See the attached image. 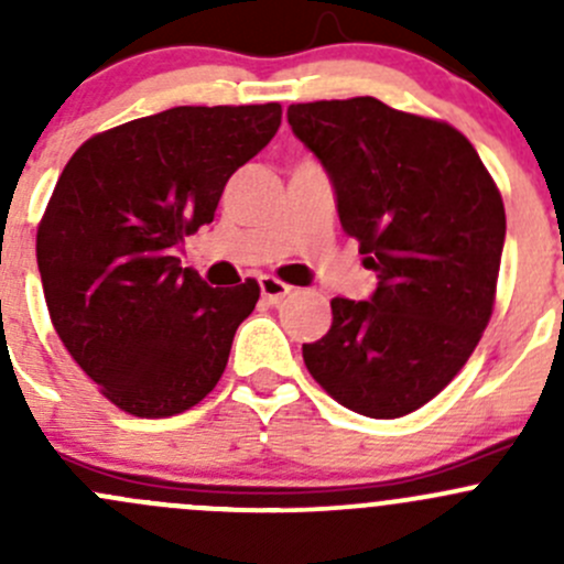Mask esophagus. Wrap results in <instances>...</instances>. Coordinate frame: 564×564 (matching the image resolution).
<instances>
[{
	"mask_svg": "<svg viewBox=\"0 0 564 564\" xmlns=\"http://www.w3.org/2000/svg\"><path fill=\"white\" fill-rule=\"evenodd\" d=\"M259 286H261V297H264L270 305L283 303V300L292 294V286H289V283L278 281V278H272V275H261Z\"/></svg>",
	"mask_w": 564,
	"mask_h": 564,
	"instance_id": "1",
	"label": "esophagus"
}]
</instances>
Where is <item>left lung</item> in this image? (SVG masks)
<instances>
[{"mask_svg":"<svg viewBox=\"0 0 564 564\" xmlns=\"http://www.w3.org/2000/svg\"><path fill=\"white\" fill-rule=\"evenodd\" d=\"M286 117L379 278L371 300L329 303L333 324L303 360L340 406L403 417L453 382L491 318L502 196L469 139L440 119L377 98L294 104Z\"/></svg>","mask_w":564,"mask_h":564,"instance_id":"left-lung-1","label":"left lung"}]
</instances>
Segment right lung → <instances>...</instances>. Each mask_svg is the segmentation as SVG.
I'll return each mask as SVG.
<instances>
[{"instance_id": "add662e5", "label": "right lung", "mask_w": 564, "mask_h": 564, "mask_svg": "<svg viewBox=\"0 0 564 564\" xmlns=\"http://www.w3.org/2000/svg\"><path fill=\"white\" fill-rule=\"evenodd\" d=\"M281 128V106H176L93 135L37 226L56 335L135 417L196 406L224 377L259 283L213 289L174 250L213 224L229 176Z\"/></svg>"}]
</instances>
